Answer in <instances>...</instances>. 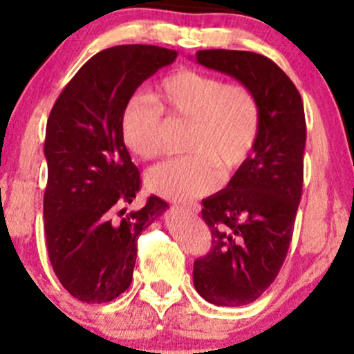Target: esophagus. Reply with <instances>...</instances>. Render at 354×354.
<instances>
[{"label": "esophagus", "mask_w": 354, "mask_h": 354, "mask_svg": "<svg viewBox=\"0 0 354 354\" xmlns=\"http://www.w3.org/2000/svg\"><path fill=\"white\" fill-rule=\"evenodd\" d=\"M183 208H185L186 211H189V213H193V214H196V213H200V205H196V203H185V205H183Z\"/></svg>", "instance_id": "34e87169"}]
</instances>
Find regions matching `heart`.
Here are the masks:
<instances>
[{"mask_svg": "<svg viewBox=\"0 0 354 354\" xmlns=\"http://www.w3.org/2000/svg\"><path fill=\"white\" fill-rule=\"evenodd\" d=\"M154 100L135 95L120 116V136L129 153L154 160L161 153V113L189 123L186 156L149 169L146 186L166 198H194L216 188L219 170L236 173L253 156L261 133V104L250 86L181 68L166 75Z\"/></svg>", "mask_w": 354, "mask_h": 354, "instance_id": "heart-1", "label": "heart"}]
</instances>
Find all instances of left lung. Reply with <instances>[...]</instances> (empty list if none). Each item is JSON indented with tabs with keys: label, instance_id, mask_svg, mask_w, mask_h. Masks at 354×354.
Masks as SVG:
<instances>
[{
	"label": "left lung",
	"instance_id": "left-lung-1",
	"mask_svg": "<svg viewBox=\"0 0 354 354\" xmlns=\"http://www.w3.org/2000/svg\"><path fill=\"white\" fill-rule=\"evenodd\" d=\"M196 61L250 86L261 104L253 156L225 189L203 200L211 250L193 268L201 298L216 306H243L274 281L293 238L303 189L304 108L293 81L266 56L203 50Z\"/></svg>",
	"mask_w": 354,
	"mask_h": 354
}]
</instances>
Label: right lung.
<instances>
[{
	"instance_id": "obj_1",
	"label": "right lung",
	"mask_w": 354,
	"mask_h": 354,
	"mask_svg": "<svg viewBox=\"0 0 354 354\" xmlns=\"http://www.w3.org/2000/svg\"><path fill=\"white\" fill-rule=\"evenodd\" d=\"M178 53L151 44L100 51L64 86L46 124L43 213L48 256L64 290L83 303H108L133 279L138 236L168 203L149 196L126 211L140 171L120 136L124 103Z\"/></svg>"
}]
</instances>
